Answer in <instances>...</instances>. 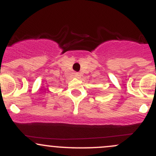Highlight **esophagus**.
Segmentation results:
<instances>
[{
    "mask_svg": "<svg viewBox=\"0 0 156 156\" xmlns=\"http://www.w3.org/2000/svg\"><path fill=\"white\" fill-rule=\"evenodd\" d=\"M74 76H75V78H80V77H81V74L78 73V72H75V73L74 74Z\"/></svg>",
    "mask_w": 156,
    "mask_h": 156,
    "instance_id": "obj_1",
    "label": "esophagus"
}]
</instances>
